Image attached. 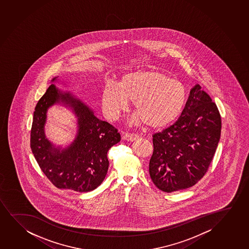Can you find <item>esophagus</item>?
Here are the masks:
<instances>
[{
	"mask_svg": "<svg viewBox=\"0 0 249 249\" xmlns=\"http://www.w3.org/2000/svg\"><path fill=\"white\" fill-rule=\"evenodd\" d=\"M123 139L128 142H133L139 139V136L134 133H124V135L123 136Z\"/></svg>",
	"mask_w": 249,
	"mask_h": 249,
	"instance_id": "1",
	"label": "esophagus"
}]
</instances>
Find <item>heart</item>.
<instances>
[{"label":"heart","instance_id":"obj_1","mask_svg":"<svg viewBox=\"0 0 249 249\" xmlns=\"http://www.w3.org/2000/svg\"><path fill=\"white\" fill-rule=\"evenodd\" d=\"M133 101L134 124H147L155 128L168 126L180 116L187 100V89L180 81L155 70L128 72L119 84L107 83L101 93L104 112L115 120Z\"/></svg>","mask_w":249,"mask_h":249}]
</instances>
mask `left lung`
<instances>
[{
    "label": "left lung",
    "instance_id": "8db88e82",
    "mask_svg": "<svg viewBox=\"0 0 249 249\" xmlns=\"http://www.w3.org/2000/svg\"><path fill=\"white\" fill-rule=\"evenodd\" d=\"M220 133L221 118L216 105L196 84L178 121L153 135L149 171L154 184L165 193L196 184L213 160Z\"/></svg>",
    "mask_w": 249,
    "mask_h": 249
}]
</instances>
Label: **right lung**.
Segmentation results:
<instances>
[{"label": "right lung", "instance_id": "add662e5", "mask_svg": "<svg viewBox=\"0 0 249 249\" xmlns=\"http://www.w3.org/2000/svg\"><path fill=\"white\" fill-rule=\"evenodd\" d=\"M58 77L36 105L33 118L30 147L39 167L55 187L79 193L99 187L109 167L107 152L120 142L121 135L110 123L94 116V110L71 92L55 87ZM54 104L68 107L77 118L78 131L67 147L55 146L46 138L47 111Z\"/></svg>", "mask_w": 249, "mask_h": 249}]
</instances>
